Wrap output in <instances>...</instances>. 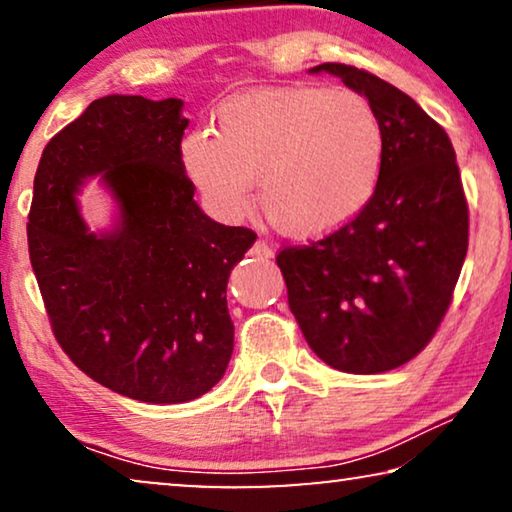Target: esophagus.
Returning <instances> with one entry per match:
<instances>
[{
  "label": "esophagus",
  "mask_w": 512,
  "mask_h": 512,
  "mask_svg": "<svg viewBox=\"0 0 512 512\" xmlns=\"http://www.w3.org/2000/svg\"><path fill=\"white\" fill-rule=\"evenodd\" d=\"M254 254L256 256H263V258H272V254H275V251H272V247L265 240H258L254 244Z\"/></svg>",
  "instance_id": "34e87169"
}]
</instances>
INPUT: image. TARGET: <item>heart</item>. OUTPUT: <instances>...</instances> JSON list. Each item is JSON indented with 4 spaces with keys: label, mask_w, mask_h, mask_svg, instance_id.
<instances>
[{
    "label": "heart",
    "mask_w": 512,
    "mask_h": 512,
    "mask_svg": "<svg viewBox=\"0 0 512 512\" xmlns=\"http://www.w3.org/2000/svg\"><path fill=\"white\" fill-rule=\"evenodd\" d=\"M384 160L380 116L352 90L319 86L254 88L230 95L212 114V132L181 142V165L216 212L258 207L293 240L347 226L373 200Z\"/></svg>",
    "instance_id": "1"
}]
</instances>
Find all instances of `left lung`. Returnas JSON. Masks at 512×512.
<instances>
[{"mask_svg":"<svg viewBox=\"0 0 512 512\" xmlns=\"http://www.w3.org/2000/svg\"><path fill=\"white\" fill-rule=\"evenodd\" d=\"M366 97L384 130L373 200L324 240L279 251L307 345L342 373L394 370L422 352L450 307L468 249V205L447 132L391 83L324 62Z\"/></svg>","mask_w":512,"mask_h":512,"instance_id":"8db88e82","label":"left lung"}]
</instances>
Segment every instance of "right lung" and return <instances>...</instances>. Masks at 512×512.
I'll use <instances>...</instances> for the list:
<instances>
[{"mask_svg":"<svg viewBox=\"0 0 512 512\" xmlns=\"http://www.w3.org/2000/svg\"><path fill=\"white\" fill-rule=\"evenodd\" d=\"M177 97L107 95L41 153L27 223L55 340L88 377L144 403L207 394L233 354L226 286L256 233L193 200ZM101 181L115 221L90 231L80 188Z\"/></svg>","mask_w":512,"mask_h":512,"instance_id":"obj_1","label":"right lung"}]
</instances>
